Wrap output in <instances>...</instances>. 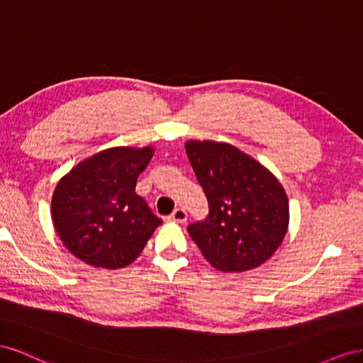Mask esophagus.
I'll list each match as a JSON object with an SVG mask.
<instances>
[{
    "label": "esophagus",
    "instance_id": "obj_1",
    "mask_svg": "<svg viewBox=\"0 0 363 363\" xmlns=\"http://www.w3.org/2000/svg\"><path fill=\"white\" fill-rule=\"evenodd\" d=\"M169 219H170L172 222L184 223V222H187V213H185L184 208H176V210L169 216Z\"/></svg>",
    "mask_w": 363,
    "mask_h": 363
}]
</instances>
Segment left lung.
Returning a JSON list of instances; mask_svg holds the SVG:
<instances>
[{
    "mask_svg": "<svg viewBox=\"0 0 363 363\" xmlns=\"http://www.w3.org/2000/svg\"><path fill=\"white\" fill-rule=\"evenodd\" d=\"M185 150L210 206L205 220L187 228L205 260L223 272L250 271L269 260L289 226L283 185L228 143L187 141Z\"/></svg>",
    "mask_w": 363,
    "mask_h": 363,
    "instance_id": "1",
    "label": "left lung"
}]
</instances>
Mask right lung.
Masks as SVG:
<instances>
[{"label": "right lung", "mask_w": 363, "mask_h": 363, "mask_svg": "<svg viewBox=\"0 0 363 363\" xmlns=\"http://www.w3.org/2000/svg\"><path fill=\"white\" fill-rule=\"evenodd\" d=\"M152 155V147L106 149L59 181L51 217L62 243L79 260L106 269L128 266L162 223L135 193Z\"/></svg>", "instance_id": "obj_1"}]
</instances>
